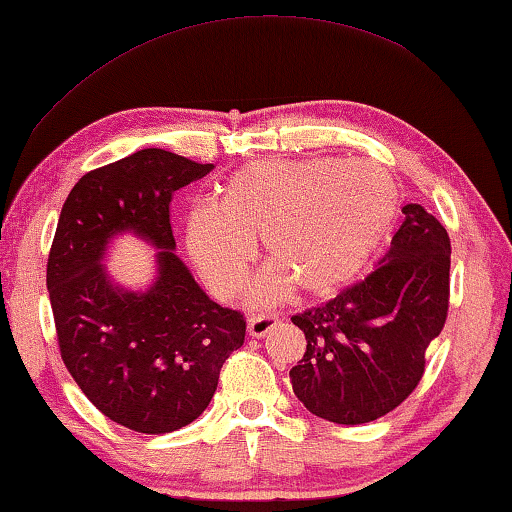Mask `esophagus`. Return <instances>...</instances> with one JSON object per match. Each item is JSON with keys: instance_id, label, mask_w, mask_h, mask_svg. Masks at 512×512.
<instances>
[{"instance_id": "esophagus-1", "label": "esophagus", "mask_w": 512, "mask_h": 512, "mask_svg": "<svg viewBox=\"0 0 512 512\" xmlns=\"http://www.w3.org/2000/svg\"><path fill=\"white\" fill-rule=\"evenodd\" d=\"M280 319L278 314H253L248 319V332L253 337H264L269 335V332L278 326Z\"/></svg>"}]
</instances>
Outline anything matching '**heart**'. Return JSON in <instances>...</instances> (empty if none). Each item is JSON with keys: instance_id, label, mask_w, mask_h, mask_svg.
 <instances>
[{"instance_id": "obj_1", "label": "heart", "mask_w": 512, "mask_h": 512, "mask_svg": "<svg viewBox=\"0 0 512 512\" xmlns=\"http://www.w3.org/2000/svg\"><path fill=\"white\" fill-rule=\"evenodd\" d=\"M401 189L371 161L264 159L239 168L221 198L186 214L191 262L218 298L246 287L255 241L275 266L257 282V300L291 287L305 298H330L364 273L392 234Z\"/></svg>"}]
</instances>
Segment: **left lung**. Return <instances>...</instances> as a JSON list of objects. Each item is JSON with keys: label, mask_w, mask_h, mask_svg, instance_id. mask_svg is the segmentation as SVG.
I'll return each instance as SVG.
<instances>
[{"label": "left lung", "mask_w": 512, "mask_h": 512, "mask_svg": "<svg viewBox=\"0 0 512 512\" xmlns=\"http://www.w3.org/2000/svg\"><path fill=\"white\" fill-rule=\"evenodd\" d=\"M403 214L367 278L291 316L307 342L291 385L316 417L367 424L399 408L424 376L426 348L449 314L451 239L421 205Z\"/></svg>", "instance_id": "left-lung-1"}]
</instances>
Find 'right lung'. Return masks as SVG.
I'll return each instance as SVG.
<instances>
[{
  "label": "right lung",
  "mask_w": 512,
  "mask_h": 512,
  "mask_svg": "<svg viewBox=\"0 0 512 512\" xmlns=\"http://www.w3.org/2000/svg\"><path fill=\"white\" fill-rule=\"evenodd\" d=\"M212 170L148 148L86 173L63 202L47 257L61 360L86 399L129 431L161 435L196 421L246 337V316L214 303L173 253V193ZM125 229L162 248L145 295L113 288L99 264Z\"/></svg>",
  "instance_id": "add662e5"
}]
</instances>
